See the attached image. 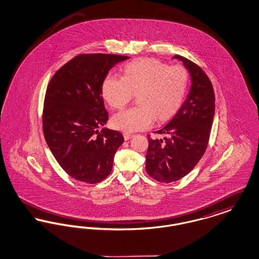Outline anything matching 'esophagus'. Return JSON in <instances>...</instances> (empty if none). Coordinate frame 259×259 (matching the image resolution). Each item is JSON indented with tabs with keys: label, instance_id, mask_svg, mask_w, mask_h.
Masks as SVG:
<instances>
[{
	"label": "esophagus",
	"instance_id": "34e87169",
	"mask_svg": "<svg viewBox=\"0 0 259 259\" xmlns=\"http://www.w3.org/2000/svg\"><path fill=\"white\" fill-rule=\"evenodd\" d=\"M123 137L124 140H126V141H127V140L131 139V138L133 137V135H132V134H129V133H124Z\"/></svg>",
	"mask_w": 259,
	"mask_h": 259
}]
</instances>
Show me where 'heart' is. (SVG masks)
I'll return each mask as SVG.
<instances>
[{
    "label": "heart",
    "mask_w": 259,
    "mask_h": 259,
    "mask_svg": "<svg viewBox=\"0 0 259 259\" xmlns=\"http://www.w3.org/2000/svg\"><path fill=\"white\" fill-rule=\"evenodd\" d=\"M188 85V74L180 65L167 66L156 59L140 58L123 68L122 77L108 75L102 95L113 110H121L136 94L138 106L112 118L116 129L132 133L149 127L153 119H169L181 108Z\"/></svg>",
    "instance_id": "heart-1"
}]
</instances>
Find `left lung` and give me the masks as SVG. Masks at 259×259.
<instances>
[{"mask_svg": "<svg viewBox=\"0 0 259 259\" xmlns=\"http://www.w3.org/2000/svg\"><path fill=\"white\" fill-rule=\"evenodd\" d=\"M172 58L184 63L191 77L187 98L172 119L155 134L148 135L146 170L160 183L181 180L193 170L206 151L214 114V92L208 75L198 66L181 55Z\"/></svg>", "mask_w": 259, "mask_h": 259, "instance_id": "left-lung-1", "label": "left lung"}]
</instances>
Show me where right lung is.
<instances>
[{
  "label": "right lung",
  "instance_id": "add662e5",
  "mask_svg": "<svg viewBox=\"0 0 259 259\" xmlns=\"http://www.w3.org/2000/svg\"><path fill=\"white\" fill-rule=\"evenodd\" d=\"M128 56L79 54L66 63L47 88L42 130L62 169L74 180L97 184L111 172L123 136L103 128L109 119L102 84L111 68Z\"/></svg>",
  "mask_w": 259,
  "mask_h": 259
}]
</instances>
